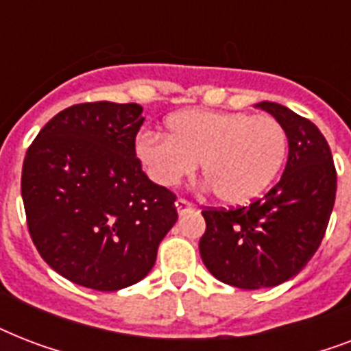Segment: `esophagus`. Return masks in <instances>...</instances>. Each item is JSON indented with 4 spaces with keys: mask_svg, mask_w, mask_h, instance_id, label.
I'll list each match as a JSON object with an SVG mask.
<instances>
[{
    "mask_svg": "<svg viewBox=\"0 0 351 351\" xmlns=\"http://www.w3.org/2000/svg\"><path fill=\"white\" fill-rule=\"evenodd\" d=\"M175 206H176V211H178V215H180V217H184V215H187V213H191L193 209H195V206H193L191 202L184 200V198H178Z\"/></svg>",
    "mask_w": 351,
    "mask_h": 351,
    "instance_id": "esophagus-1",
    "label": "esophagus"
}]
</instances>
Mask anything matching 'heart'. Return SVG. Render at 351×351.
Returning a JSON list of instances; mask_svg holds the SVG:
<instances>
[{
	"instance_id": "obj_1",
	"label": "heart",
	"mask_w": 351,
	"mask_h": 351,
	"mask_svg": "<svg viewBox=\"0 0 351 351\" xmlns=\"http://www.w3.org/2000/svg\"><path fill=\"white\" fill-rule=\"evenodd\" d=\"M169 136L142 134L136 154L156 184L176 186L202 162L219 200L245 204L271 186L288 153V134L271 117L187 111L167 121Z\"/></svg>"
}]
</instances>
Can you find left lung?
Masks as SVG:
<instances>
[{"instance_id": "left-lung-1", "label": "left lung", "mask_w": 351, "mask_h": 351, "mask_svg": "<svg viewBox=\"0 0 351 351\" xmlns=\"http://www.w3.org/2000/svg\"><path fill=\"white\" fill-rule=\"evenodd\" d=\"M288 134V162L278 184L245 208L206 209L200 256L220 282L273 288L315 255L335 204L337 173L315 123L275 101L256 104Z\"/></svg>"}]
</instances>
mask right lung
Returning <instances> with one entry per match:
<instances>
[{
  "label": "right lung",
  "mask_w": 351,
  "mask_h": 351,
  "mask_svg": "<svg viewBox=\"0 0 351 351\" xmlns=\"http://www.w3.org/2000/svg\"><path fill=\"white\" fill-rule=\"evenodd\" d=\"M142 106L95 101L49 120L21 171L27 226L41 258L84 288L140 282L175 226L176 197L136 158Z\"/></svg>",
  "instance_id": "obj_1"
}]
</instances>
